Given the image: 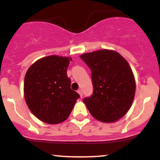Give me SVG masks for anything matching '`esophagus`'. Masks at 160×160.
<instances>
[{
	"label": "esophagus",
	"mask_w": 160,
	"mask_h": 160,
	"mask_svg": "<svg viewBox=\"0 0 160 160\" xmlns=\"http://www.w3.org/2000/svg\"><path fill=\"white\" fill-rule=\"evenodd\" d=\"M78 94L80 95V98H82V90H81V89H78Z\"/></svg>",
	"instance_id": "34e87169"
}]
</instances>
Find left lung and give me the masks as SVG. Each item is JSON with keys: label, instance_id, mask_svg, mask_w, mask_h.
<instances>
[{"label": "left lung", "instance_id": "left-lung-1", "mask_svg": "<svg viewBox=\"0 0 160 160\" xmlns=\"http://www.w3.org/2000/svg\"><path fill=\"white\" fill-rule=\"evenodd\" d=\"M80 58L92 71L93 93L82 102L94 118L113 122L127 113L135 93V80L128 62L120 53L101 49Z\"/></svg>", "mask_w": 160, "mask_h": 160}]
</instances>
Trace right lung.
I'll return each instance as SVG.
<instances>
[{
	"label": "right lung",
	"instance_id": "1",
	"mask_svg": "<svg viewBox=\"0 0 160 160\" xmlns=\"http://www.w3.org/2000/svg\"><path fill=\"white\" fill-rule=\"evenodd\" d=\"M70 61L71 57H43L31 65L25 74V102L33 114L46 123L58 124L67 120L80 98L71 89L68 78Z\"/></svg>",
	"mask_w": 160,
	"mask_h": 160
}]
</instances>
